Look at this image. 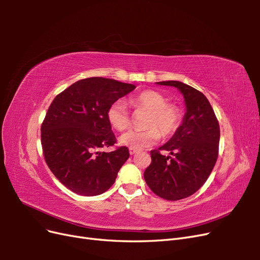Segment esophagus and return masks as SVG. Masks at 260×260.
<instances>
[{
	"label": "esophagus",
	"instance_id": "1",
	"mask_svg": "<svg viewBox=\"0 0 260 260\" xmlns=\"http://www.w3.org/2000/svg\"><path fill=\"white\" fill-rule=\"evenodd\" d=\"M139 151L138 149H136V148H129V153H130V155H135V154H137Z\"/></svg>",
	"mask_w": 260,
	"mask_h": 260
}]
</instances>
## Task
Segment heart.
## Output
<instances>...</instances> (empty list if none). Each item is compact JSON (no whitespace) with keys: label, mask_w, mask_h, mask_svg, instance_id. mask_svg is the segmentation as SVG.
<instances>
[{"label":"heart","mask_w":260,"mask_h":260,"mask_svg":"<svg viewBox=\"0 0 260 260\" xmlns=\"http://www.w3.org/2000/svg\"><path fill=\"white\" fill-rule=\"evenodd\" d=\"M137 111H147L144 119L146 129H132L119 137V144L130 148L141 149L154 145L164 137L171 136L180 123L179 108L170 103H166V98L159 92L147 90L140 93L130 101ZM107 119L113 128L122 131L130 125V114L123 100H117L107 109Z\"/></svg>","instance_id":"b5f03b06"}]
</instances>
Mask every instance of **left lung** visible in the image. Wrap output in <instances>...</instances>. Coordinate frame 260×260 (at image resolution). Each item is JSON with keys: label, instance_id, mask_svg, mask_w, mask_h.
I'll list each match as a JSON object with an SVG mask.
<instances>
[{"label": "left lung", "instance_id": "1", "mask_svg": "<svg viewBox=\"0 0 260 260\" xmlns=\"http://www.w3.org/2000/svg\"><path fill=\"white\" fill-rule=\"evenodd\" d=\"M156 83L175 86L180 91L185 114L168 142L151 151L152 162L144 171V180L159 198L179 201L198 191L214 169L218 158L219 123L202 92L180 81ZM160 150H167L170 155L165 156Z\"/></svg>", "mask_w": 260, "mask_h": 260}]
</instances>
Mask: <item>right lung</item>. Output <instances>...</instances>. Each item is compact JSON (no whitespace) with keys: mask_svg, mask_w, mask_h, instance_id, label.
<instances>
[{"mask_svg":"<svg viewBox=\"0 0 260 260\" xmlns=\"http://www.w3.org/2000/svg\"><path fill=\"white\" fill-rule=\"evenodd\" d=\"M135 89V84L92 77L53 100L41 127V143L49 168L70 191L95 196L114 184L130 154L125 146L101 152L116 143L107 109Z\"/></svg>","mask_w":260,"mask_h":260,"instance_id":"1","label":"right lung"}]
</instances>
